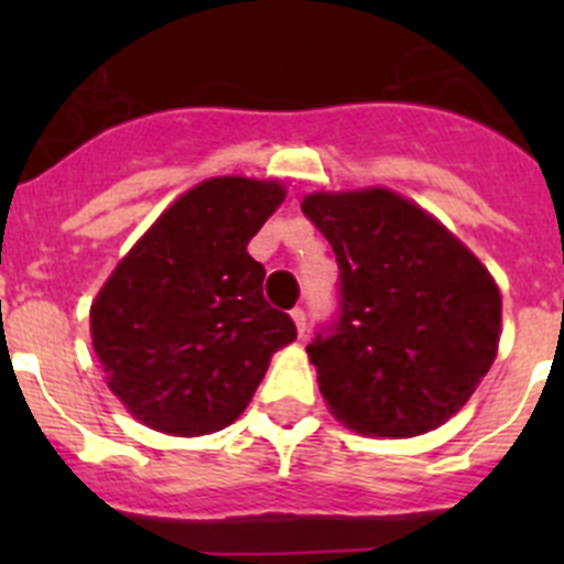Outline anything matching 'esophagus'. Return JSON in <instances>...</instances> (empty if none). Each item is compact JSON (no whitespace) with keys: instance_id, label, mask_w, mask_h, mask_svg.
<instances>
[{"instance_id":"1","label":"esophagus","mask_w":564,"mask_h":564,"mask_svg":"<svg viewBox=\"0 0 564 564\" xmlns=\"http://www.w3.org/2000/svg\"><path fill=\"white\" fill-rule=\"evenodd\" d=\"M291 318H293V325H296V333L299 336H305V327H307V316L302 307H293L291 311Z\"/></svg>"}]
</instances>
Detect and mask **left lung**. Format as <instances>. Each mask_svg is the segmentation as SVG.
I'll list each match as a JSON object with an SVG mask.
<instances>
[{
  "label": "left lung",
  "mask_w": 564,
  "mask_h": 564,
  "mask_svg": "<svg viewBox=\"0 0 564 564\" xmlns=\"http://www.w3.org/2000/svg\"><path fill=\"white\" fill-rule=\"evenodd\" d=\"M338 262V311L307 344L318 390L364 435L449 421L497 356L502 302L480 259L387 188L307 194Z\"/></svg>",
  "instance_id": "obj_1"
}]
</instances>
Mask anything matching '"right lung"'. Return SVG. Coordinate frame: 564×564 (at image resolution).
<instances>
[{
	"instance_id": "add662e5",
	"label": "right lung",
	"mask_w": 564,
	"mask_h": 564,
	"mask_svg": "<svg viewBox=\"0 0 564 564\" xmlns=\"http://www.w3.org/2000/svg\"><path fill=\"white\" fill-rule=\"evenodd\" d=\"M276 183L194 186L121 259L89 311L109 390L169 435H208L242 415L296 325L262 296L248 239L282 203Z\"/></svg>"
}]
</instances>
